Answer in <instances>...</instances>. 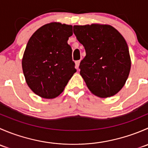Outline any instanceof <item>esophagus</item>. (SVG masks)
<instances>
[{"label":"esophagus","mask_w":148,"mask_h":148,"mask_svg":"<svg viewBox=\"0 0 148 148\" xmlns=\"http://www.w3.org/2000/svg\"><path fill=\"white\" fill-rule=\"evenodd\" d=\"M79 64H80V61H77L75 62V68L78 69L79 66Z\"/></svg>","instance_id":"34e87169"}]
</instances>
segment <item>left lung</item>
<instances>
[{"label":"left lung","instance_id":"8db88e82","mask_svg":"<svg viewBox=\"0 0 148 148\" xmlns=\"http://www.w3.org/2000/svg\"><path fill=\"white\" fill-rule=\"evenodd\" d=\"M74 34L86 51L80 75L89 91L101 98L118 93L131 69L129 49L122 34L113 26L100 23L75 25Z\"/></svg>","mask_w":148,"mask_h":148}]
</instances>
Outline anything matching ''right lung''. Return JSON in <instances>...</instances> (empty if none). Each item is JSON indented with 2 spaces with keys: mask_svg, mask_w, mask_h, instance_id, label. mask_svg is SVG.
<instances>
[{
  "mask_svg": "<svg viewBox=\"0 0 148 148\" xmlns=\"http://www.w3.org/2000/svg\"><path fill=\"white\" fill-rule=\"evenodd\" d=\"M72 34L71 25L51 22L37 29L28 40L22 69L28 86L41 98L61 95L77 71L67 43Z\"/></svg>",
  "mask_w": 148,
  "mask_h": 148,
  "instance_id": "add662e5",
  "label": "right lung"
}]
</instances>
